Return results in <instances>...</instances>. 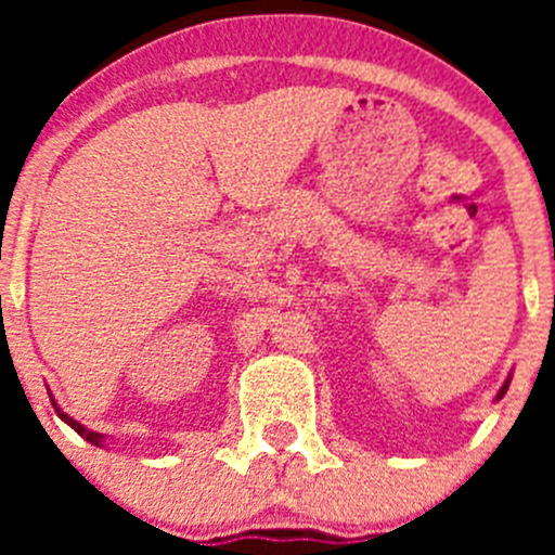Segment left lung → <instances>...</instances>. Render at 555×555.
I'll return each instance as SVG.
<instances>
[{
    "mask_svg": "<svg viewBox=\"0 0 555 555\" xmlns=\"http://www.w3.org/2000/svg\"><path fill=\"white\" fill-rule=\"evenodd\" d=\"M507 386H511V376H507V382H505V384H502V389H500V391H496V400H502V397H505Z\"/></svg>",
    "mask_w": 555,
    "mask_h": 555,
    "instance_id": "left-lung-1",
    "label": "left lung"
}]
</instances>
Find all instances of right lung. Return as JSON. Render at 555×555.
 <instances>
[{
  "label": "right lung",
  "mask_w": 555,
  "mask_h": 555,
  "mask_svg": "<svg viewBox=\"0 0 555 555\" xmlns=\"http://www.w3.org/2000/svg\"><path fill=\"white\" fill-rule=\"evenodd\" d=\"M53 408H55V413H59V416H61V422H66V424H69V427L75 429L77 435H82V438H86L88 443H93V446H104V435H102V433H93V429L82 427V424H80V422H75V418H72L69 413H64V411H61V408L55 405V400H53Z\"/></svg>",
  "instance_id": "right-lung-1"
}]
</instances>
